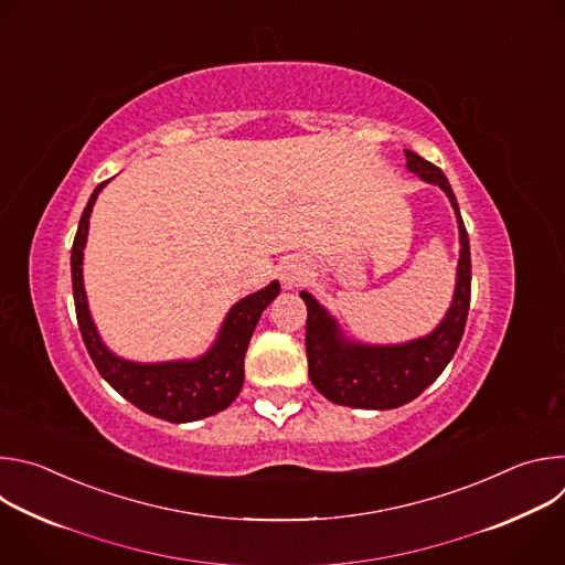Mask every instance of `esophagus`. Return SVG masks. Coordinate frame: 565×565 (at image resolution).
<instances>
[{
  "instance_id": "esophagus-1",
  "label": "esophagus",
  "mask_w": 565,
  "mask_h": 565,
  "mask_svg": "<svg viewBox=\"0 0 565 565\" xmlns=\"http://www.w3.org/2000/svg\"><path fill=\"white\" fill-rule=\"evenodd\" d=\"M301 275H303V266L299 264V262H284V266H281V281L286 284V286H295L299 279H301Z\"/></svg>"
}]
</instances>
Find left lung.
<instances>
[{
    "mask_svg": "<svg viewBox=\"0 0 565 565\" xmlns=\"http://www.w3.org/2000/svg\"><path fill=\"white\" fill-rule=\"evenodd\" d=\"M405 153L409 172H416L423 181L443 188L458 218L460 262L454 301L440 327L427 338L395 347H364L347 342L340 335L333 317L303 290L301 299L308 310V375L315 388L335 405L355 409H395L407 405L445 371L465 333L471 297V257L458 201L440 168L416 151L405 149Z\"/></svg>",
    "mask_w": 565,
    "mask_h": 565,
    "instance_id": "obj_1",
    "label": "left lung"
}]
</instances>
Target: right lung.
Returning <instances> with one entry per match:
<instances>
[{"label":"right lung","instance_id":"1","mask_svg":"<svg viewBox=\"0 0 565 565\" xmlns=\"http://www.w3.org/2000/svg\"><path fill=\"white\" fill-rule=\"evenodd\" d=\"M105 185L107 181L94 190L83 216H79L71 248L75 317L96 369L134 407L160 420L192 423L227 409L244 386V358L250 338L264 308L279 295V284L273 281L264 290L234 303L223 321L218 340L199 360L136 364L116 358L98 338L83 286V250L89 232V216Z\"/></svg>","mask_w":565,"mask_h":565}]
</instances>
